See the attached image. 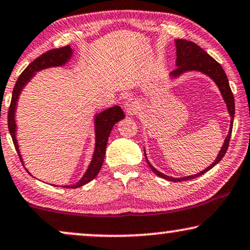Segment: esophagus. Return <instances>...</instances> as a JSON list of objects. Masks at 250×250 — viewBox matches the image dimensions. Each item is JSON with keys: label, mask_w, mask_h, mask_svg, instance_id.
<instances>
[{"label": "esophagus", "mask_w": 250, "mask_h": 250, "mask_svg": "<svg viewBox=\"0 0 250 250\" xmlns=\"http://www.w3.org/2000/svg\"><path fill=\"white\" fill-rule=\"evenodd\" d=\"M138 108L139 107H138L137 103H135V102H132V101L125 102V113H127L128 115H132V114H135V113H137Z\"/></svg>", "instance_id": "1"}]
</instances>
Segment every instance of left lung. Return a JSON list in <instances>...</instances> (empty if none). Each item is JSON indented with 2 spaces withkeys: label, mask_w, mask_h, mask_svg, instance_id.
<instances>
[{
  "label": "left lung",
  "mask_w": 250,
  "mask_h": 250,
  "mask_svg": "<svg viewBox=\"0 0 250 250\" xmlns=\"http://www.w3.org/2000/svg\"><path fill=\"white\" fill-rule=\"evenodd\" d=\"M175 43H176V56H177V58H176V66H177V68L170 73L171 78H178L179 75L183 74V73L191 72V71L201 72L204 73V74L208 75L209 78L216 83V85L218 86L219 91H221V94L223 96V99H224V102L226 103V106H228L229 114L231 116L229 135L226 136L224 144H223L217 158H216L215 161L212 162L209 167L206 168L205 170L198 172L197 175L186 176V177H182V178L169 177V176L162 174V172H160L159 170H156V169L149 164L147 158H146V153H144L148 167L152 169V171L154 172L155 175H158L159 177L165 178L170 182H183V181H188V179L199 177V176L206 174V172L210 170L212 167H215V166L223 159V156L225 155V153L228 151V147H229V138H231L232 127H233L235 106H234V97L231 91V88H229L228 76H226L224 69H223L221 64H218V62H216L211 56H209L204 49L200 48L198 44H195L194 42L188 41V40H176Z\"/></svg>",
  "instance_id": "left-lung-1"
}]
</instances>
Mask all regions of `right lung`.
I'll use <instances>...</instances> for the list:
<instances>
[{
  "label": "right lung",
  "mask_w": 250,
  "mask_h": 250,
  "mask_svg": "<svg viewBox=\"0 0 250 250\" xmlns=\"http://www.w3.org/2000/svg\"><path fill=\"white\" fill-rule=\"evenodd\" d=\"M72 55H73V50L69 45L62 46V48H58V49L49 50V51H46L45 53H43V55L36 58L34 62H32L31 64L25 68V71L19 75L18 80H17L15 88H13V91H12L11 104H10L9 112H8V127H9L10 135H11L12 137L13 145H15L16 151L18 153L19 159H21L22 165H24V161H22L21 151H19L18 142H17V138H16L17 125H16V120H15L17 101H18L19 95H21V92L22 89H24V86L29 82V80L35 75L36 72L42 71V69L44 68L57 67V66L65 65L66 62L71 59ZM122 119H125V114H123L122 108L120 107V106H113V107H109L107 109H105V111L98 113V114L95 116L96 145H95L94 155H92L90 165H89V167L84 172V175L82 176V178L80 179L78 183H75V184L73 185H65L64 188H81L82 185H84L86 183L92 181V179L98 175V172L101 170L103 166V162H104L106 146H107V141H108L109 134H111L113 129V125ZM26 170H27V169H26ZM27 172L29 174V171Z\"/></svg>",
  "instance_id": "right-lung-1"
}]
</instances>
